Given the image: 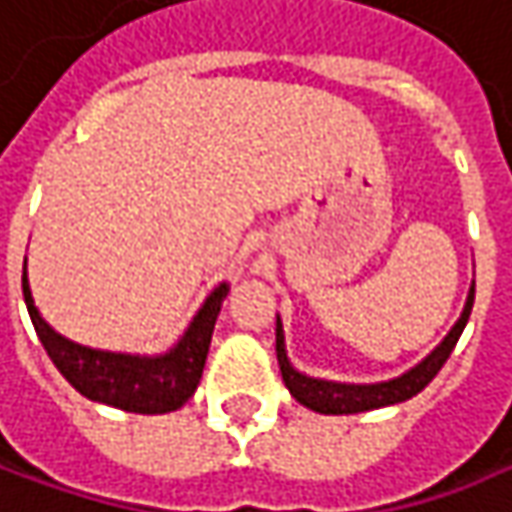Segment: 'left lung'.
Here are the masks:
<instances>
[{
  "label": "left lung",
  "mask_w": 512,
  "mask_h": 512,
  "mask_svg": "<svg viewBox=\"0 0 512 512\" xmlns=\"http://www.w3.org/2000/svg\"><path fill=\"white\" fill-rule=\"evenodd\" d=\"M475 303V282L469 288V297H466V306L463 314L455 323V329L446 335V341L434 349L422 364H417L411 373L393 379V382L384 384H332L320 382V379H309V376H300L288 358H285V341H282V326L276 323V358H279V370H282V382L291 390V396L306 405L311 411H320V414H361V411H373V408H384V405H396V402H405L411 396H417L425 384L431 382L440 367L446 364V358L452 355L457 338L469 320V311Z\"/></svg>",
  "instance_id": "left-lung-1"
}]
</instances>
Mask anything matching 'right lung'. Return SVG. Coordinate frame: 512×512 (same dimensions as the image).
<instances>
[{"label":"right lung","instance_id":"1","mask_svg":"<svg viewBox=\"0 0 512 512\" xmlns=\"http://www.w3.org/2000/svg\"><path fill=\"white\" fill-rule=\"evenodd\" d=\"M22 294H25L31 323L37 329V338L43 341L49 358L55 361L57 370L75 390H81L92 402H104V405L133 411V414H165V411H177L201 382L215 317L227 297V285H218L209 294V300L192 320L183 341L160 358L98 352V349L66 341L40 317V311L31 300L25 268H22Z\"/></svg>","mask_w":512,"mask_h":512}]
</instances>
